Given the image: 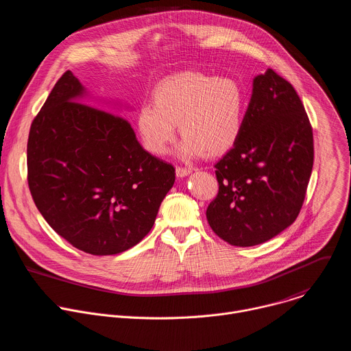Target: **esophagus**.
I'll list each match as a JSON object with an SVG mask.
<instances>
[{
	"label": "esophagus",
	"instance_id": "obj_1",
	"mask_svg": "<svg viewBox=\"0 0 351 351\" xmlns=\"http://www.w3.org/2000/svg\"><path fill=\"white\" fill-rule=\"evenodd\" d=\"M193 172L191 168H183V167H176V176L178 178H186Z\"/></svg>",
	"mask_w": 351,
	"mask_h": 351
}]
</instances>
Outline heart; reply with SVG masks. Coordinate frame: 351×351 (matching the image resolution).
<instances>
[{"instance_id": "b5f03b06", "label": "heart", "mask_w": 351, "mask_h": 351, "mask_svg": "<svg viewBox=\"0 0 351 351\" xmlns=\"http://www.w3.org/2000/svg\"><path fill=\"white\" fill-rule=\"evenodd\" d=\"M245 95L228 77L204 73H178L161 81L153 92V106L143 104L136 114L142 145L154 156L168 153L178 125L183 136L178 153L190 160L204 153L221 154L241 134Z\"/></svg>"}]
</instances>
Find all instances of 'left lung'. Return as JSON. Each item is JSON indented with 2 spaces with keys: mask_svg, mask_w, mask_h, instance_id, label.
<instances>
[{
  "mask_svg": "<svg viewBox=\"0 0 351 351\" xmlns=\"http://www.w3.org/2000/svg\"><path fill=\"white\" fill-rule=\"evenodd\" d=\"M314 160L313 131L293 86L267 69L252 95L237 142L215 165L219 193L210 228L236 247L263 244L298 217Z\"/></svg>",
  "mask_w": 351,
  "mask_h": 351,
  "instance_id": "1",
  "label": "left lung"
}]
</instances>
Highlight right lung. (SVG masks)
I'll return each mask as SVG.
<instances>
[{"label":"right lung","instance_id":"obj_1","mask_svg":"<svg viewBox=\"0 0 351 351\" xmlns=\"http://www.w3.org/2000/svg\"><path fill=\"white\" fill-rule=\"evenodd\" d=\"M123 108L132 110L92 96L66 71L30 128L33 199L60 237L90 255H117L142 241L175 183V168L141 146L119 117Z\"/></svg>","mask_w":351,"mask_h":351}]
</instances>
